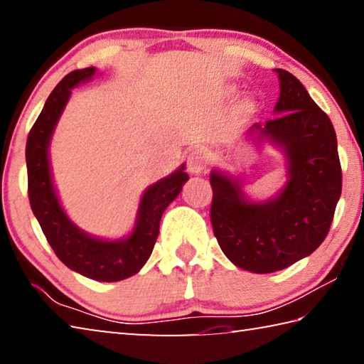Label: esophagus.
I'll return each mask as SVG.
<instances>
[{
  "label": "esophagus",
  "instance_id": "34e87169",
  "mask_svg": "<svg viewBox=\"0 0 364 364\" xmlns=\"http://www.w3.org/2000/svg\"><path fill=\"white\" fill-rule=\"evenodd\" d=\"M208 162H210V152H208L205 147H197L193 149L188 156V170L189 173H200L207 168Z\"/></svg>",
  "mask_w": 364,
  "mask_h": 364
}]
</instances>
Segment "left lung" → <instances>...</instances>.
Segmentation results:
<instances>
[{"label":"left lung","mask_w":364,"mask_h":364,"mask_svg":"<svg viewBox=\"0 0 364 364\" xmlns=\"http://www.w3.org/2000/svg\"><path fill=\"white\" fill-rule=\"evenodd\" d=\"M278 117L247 134L269 138L287 156L289 181L273 200L252 204L239 184L210 175V221L223 254L252 273H274L315 252L329 232L342 193L337 138L328 114L291 72L276 69Z\"/></svg>","instance_id":"8db88e82"}]
</instances>
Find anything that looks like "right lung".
Returning a JSON list of instances; mask_svg holds the SVG:
<instances>
[{
	"label": "right lung",
	"mask_w": 364,
	"mask_h": 364,
	"mask_svg": "<svg viewBox=\"0 0 364 364\" xmlns=\"http://www.w3.org/2000/svg\"><path fill=\"white\" fill-rule=\"evenodd\" d=\"M95 67L73 70L60 80L46 100L38 119L28 133L26 146L28 200L54 254L65 267L95 281H122L136 274L151 257L159 236L160 218L165 208L181 193L189 180L184 165L173 175L146 191L141 199L138 221L130 237L101 241L80 231L67 218L51 183L48 146L54 127L69 101L70 90L95 75Z\"/></svg>",
	"instance_id": "add662e5"
}]
</instances>
